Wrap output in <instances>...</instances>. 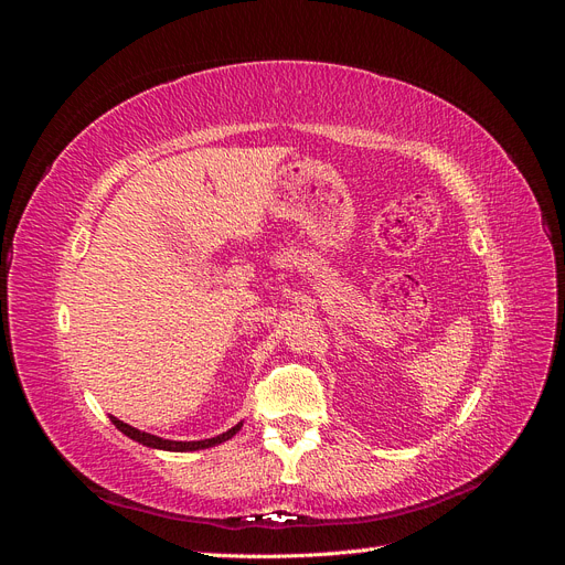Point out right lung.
Returning <instances> with one entry per match:
<instances>
[{"mask_svg":"<svg viewBox=\"0 0 565 565\" xmlns=\"http://www.w3.org/2000/svg\"><path fill=\"white\" fill-rule=\"evenodd\" d=\"M110 422L117 426L119 431H122L125 436H129L131 440L141 443V446L146 448H156V450H169V452H188V450H204V448H214L218 446V443H224L228 438H233L237 431H241V424H235L233 429H228L226 434H218L214 438H204V440H167V438H160V436H152V434H146L141 429H134V426L125 424L122 419L117 417H110Z\"/></svg>","mask_w":565,"mask_h":565,"instance_id":"add662e5","label":"right lung"}]
</instances>
